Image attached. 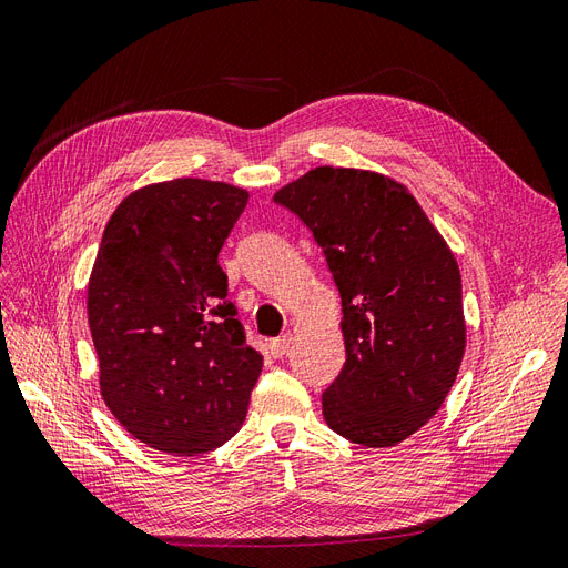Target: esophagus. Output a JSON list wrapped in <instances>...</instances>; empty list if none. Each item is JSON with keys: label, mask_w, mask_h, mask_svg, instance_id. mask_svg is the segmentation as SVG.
Returning <instances> with one entry per match:
<instances>
[{"label": "esophagus", "mask_w": 568, "mask_h": 568, "mask_svg": "<svg viewBox=\"0 0 568 568\" xmlns=\"http://www.w3.org/2000/svg\"><path fill=\"white\" fill-rule=\"evenodd\" d=\"M288 346H291V334L277 336V338L270 341V353H272V357H282V355H286Z\"/></svg>", "instance_id": "1"}]
</instances>
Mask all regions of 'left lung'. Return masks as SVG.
Wrapping results in <instances>:
<instances>
[{
  "mask_svg": "<svg viewBox=\"0 0 568 568\" xmlns=\"http://www.w3.org/2000/svg\"><path fill=\"white\" fill-rule=\"evenodd\" d=\"M274 201L313 232L341 294L346 365L322 393L326 426L398 445L448 398L467 346L453 251L407 186L369 170L320 165Z\"/></svg>",
  "mask_w": 568,
  "mask_h": 568,
  "instance_id": "obj_1",
  "label": "left lung"
}]
</instances>
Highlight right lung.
<instances>
[{"instance_id": "1", "label": "right lung", "mask_w": 568, "mask_h": 568, "mask_svg": "<svg viewBox=\"0 0 568 568\" xmlns=\"http://www.w3.org/2000/svg\"><path fill=\"white\" fill-rule=\"evenodd\" d=\"M246 189L180 178L120 201L88 286L101 398L136 440L178 457L242 428L263 355L246 343L217 253Z\"/></svg>"}]
</instances>
